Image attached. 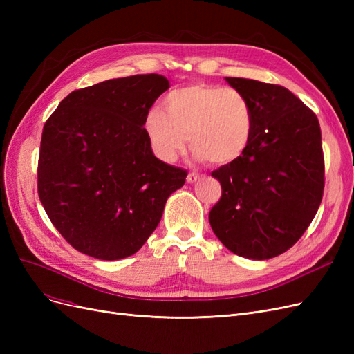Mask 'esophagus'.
Returning a JSON list of instances; mask_svg holds the SVG:
<instances>
[{
    "instance_id": "1",
    "label": "esophagus",
    "mask_w": 354,
    "mask_h": 354,
    "mask_svg": "<svg viewBox=\"0 0 354 354\" xmlns=\"http://www.w3.org/2000/svg\"><path fill=\"white\" fill-rule=\"evenodd\" d=\"M201 176L198 173H189L187 174V183H195V181L199 178Z\"/></svg>"
}]
</instances>
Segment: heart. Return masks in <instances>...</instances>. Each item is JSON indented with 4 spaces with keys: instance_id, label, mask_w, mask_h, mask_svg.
Segmentation results:
<instances>
[{
    "instance_id": "b5f03b06",
    "label": "heart",
    "mask_w": 354,
    "mask_h": 354,
    "mask_svg": "<svg viewBox=\"0 0 354 354\" xmlns=\"http://www.w3.org/2000/svg\"><path fill=\"white\" fill-rule=\"evenodd\" d=\"M162 104L164 112L152 108L143 120L149 146L160 160L174 162L186 137L196 156L216 165L234 162L251 143L252 106L236 88L192 84L167 94Z\"/></svg>"
}]
</instances>
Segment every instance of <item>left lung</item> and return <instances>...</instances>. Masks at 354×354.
I'll return each mask as SVG.
<instances>
[{"mask_svg": "<svg viewBox=\"0 0 354 354\" xmlns=\"http://www.w3.org/2000/svg\"><path fill=\"white\" fill-rule=\"evenodd\" d=\"M226 81L251 102L254 131L239 159L211 173L221 198L208 218L229 251L267 260L303 236L322 202V134L315 112L282 85Z\"/></svg>", "mask_w": 354, "mask_h": 354, "instance_id": "1", "label": "left lung"}]
</instances>
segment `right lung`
Segmentation results:
<instances>
[{
	"label": "right lung",
	"mask_w": 354,
	"mask_h": 354,
	"mask_svg": "<svg viewBox=\"0 0 354 354\" xmlns=\"http://www.w3.org/2000/svg\"><path fill=\"white\" fill-rule=\"evenodd\" d=\"M147 73L72 91L46 121L38 196L63 238L99 260L136 254L187 171L159 160L143 131L146 112L167 91Z\"/></svg>",
	"instance_id": "right-lung-1"
}]
</instances>
